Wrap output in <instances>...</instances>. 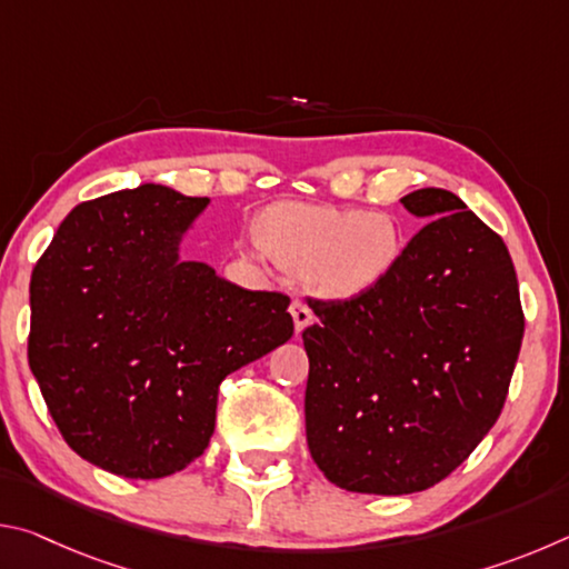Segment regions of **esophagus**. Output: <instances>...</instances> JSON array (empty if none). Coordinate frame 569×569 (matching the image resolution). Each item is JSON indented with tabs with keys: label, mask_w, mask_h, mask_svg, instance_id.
Instances as JSON below:
<instances>
[{
	"label": "esophagus",
	"mask_w": 569,
	"mask_h": 569,
	"mask_svg": "<svg viewBox=\"0 0 569 569\" xmlns=\"http://www.w3.org/2000/svg\"><path fill=\"white\" fill-rule=\"evenodd\" d=\"M291 316H293V323H296V333H301L306 326H311V321H313V313H311V308H308L301 298H293V303H291Z\"/></svg>",
	"instance_id": "34e87169"
}]
</instances>
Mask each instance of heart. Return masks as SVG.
Returning a JSON list of instances; mask_svg holds the SVG:
<instances>
[{
  "label": "heart",
  "instance_id": "obj_1",
  "mask_svg": "<svg viewBox=\"0 0 569 569\" xmlns=\"http://www.w3.org/2000/svg\"><path fill=\"white\" fill-rule=\"evenodd\" d=\"M263 248L278 263L308 273L326 298L353 301L387 281L401 256V233L379 210L281 203L258 220Z\"/></svg>",
  "mask_w": 569,
  "mask_h": 569
}]
</instances>
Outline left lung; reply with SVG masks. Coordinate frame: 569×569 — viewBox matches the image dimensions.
Instances as JSON below:
<instances>
[{
    "label": "left lung",
    "mask_w": 569,
    "mask_h": 569,
    "mask_svg": "<svg viewBox=\"0 0 569 569\" xmlns=\"http://www.w3.org/2000/svg\"><path fill=\"white\" fill-rule=\"evenodd\" d=\"M429 223L387 281L308 306L306 439L331 485L411 495L449 477L502 413L525 336L505 240L455 192L401 198Z\"/></svg>",
    "instance_id": "8db88e82"
}]
</instances>
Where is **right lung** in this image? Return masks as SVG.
Returning <instances> with one entry per match:
<instances>
[{
  "instance_id": "add662e5",
  "label": "right lung",
  "mask_w": 569,
  "mask_h": 569,
  "mask_svg": "<svg viewBox=\"0 0 569 569\" xmlns=\"http://www.w3.org/2000/svg\"><path fill=\"white\" fill-rule=\"evenodd\" d=\"M208 203L152 182L88 200L32 271L30 369L67 445L112 475L186 469L220 381L293 336L291 298L180 258Z\"/></svg>"
}]
</instances>
